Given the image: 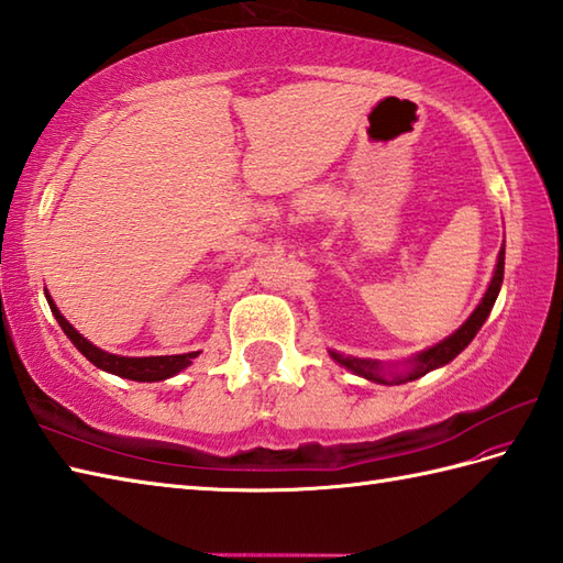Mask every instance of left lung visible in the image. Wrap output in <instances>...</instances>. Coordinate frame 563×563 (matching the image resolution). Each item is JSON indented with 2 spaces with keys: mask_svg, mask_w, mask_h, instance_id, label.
Listing matches in <instances>:
<instances>
[{
  "mask_svg": "<svg viewBox=\"0 0 563 563\" xmlns=\"http://www.w3.org/2000/svg\"><path fill=\"white\" fill-rule=\"evenodd\" d=\"M501 283H504V246L499 252V261H496V271H494V278L487 287L485 297H482V302L477 305V309L473 311V317H470L459 331H455L451 338H446V341H441L439 345L424 350L422 355L415 357V367L408 376H394V382L390 384H405V382H412V378H420L424 376L427 372L441 367V364H449L459 352H463L470 341L477 335V331L482 329V323L487 321L489 311L496 302V295H499L501 290ZM331 357L335 362H341L343 367H347L350 372H355L364 378H369V382H382V384H388L386 378L382 376V369H378V362H372V360H360V357H345L341 355V352H331Z\"/></svg>",
  "mask_w": 563,
  "mask_h": 563,
  "instance_id": "8db88e82",
  "label": "left lung"
}]
</instances>
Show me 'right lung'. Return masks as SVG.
Returning a JSON list of instances; mask_svg holds the SVG:
<instances>
[{"instance_id": "1", "label": "right lung", "mask_w": 563, "mask_h": 563, "mask_svg": "<svg viewBox=\"0 0 563 563\" xmlns=\"http://www.w3.org/2000/svg\"><path fill=\"white\" fill-rule=\"evenodd\" d=\"M47 302H49L52 313H55V319L59 321L62 331L69 335V341L76 345V350L81 352L86 360H90L96 364V367H100L104 372L124 376V378H132V382H163V378L175 376L177 372L189 367L191 360L199 355V352H189V355H169V357H120V355H110V352H104V350L96 347L93 343H88L86 338L78 333L67 319L62 317L57 305L49 299V295H47Z\"/></svg>"}]
</instances>
